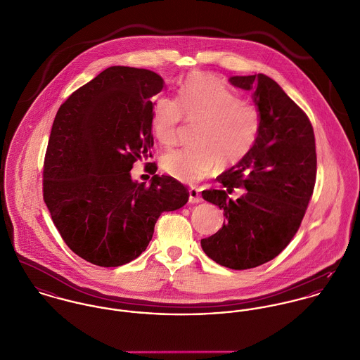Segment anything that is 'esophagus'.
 <instances>
[{"mask_svg": "<svg viewBox=\"0 0 360 360\" xmlns=\"http://www.w3.org/2000/svg\"><path fill=\"white\" fill-rule=\"evenodd\" d=\"M188 201H190V204H198V202H201L202 201V198H201V195H200V191L195 188V187H191L190 190H188Z\"/></svg>", "mask_w": 360, "mask_h": 360, "instance_id": "obj_1", "label": "esophagus"}]
</instances>
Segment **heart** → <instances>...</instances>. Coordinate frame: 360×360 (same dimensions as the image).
Returning <instances> with one entry per match:
<instances>
[{
	"label": "heart",
	"instance_id": "heart-1",
	"mask_svg": "<svg viewBox=\"0 0 360 360\" xmlns=\"http://www.w3.org/2000/svg\"><path fill=\"white\" fill-rule=\"evenodd\" d=\"M183 119L198 123L194 147L173 150L160 159L162 169L181 183H197L216 166H231L248 154L260 131V112L243 101L219 79L193 75L180 87L177 100L160 96L151 110V131L162 147L176 143Z\"/></svg>",
	"mask_w": 360,
	"mask_h": 360
}]
</instances>
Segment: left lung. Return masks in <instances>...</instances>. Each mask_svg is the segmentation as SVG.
<instances>
[{"label":"left lung","instance_id":"left-lung-1","mask_svg":"<svg viewBox=\"0 0 360 360\" xmlns=\"http://www.w3.org/2000/svg\"><path fill=\"white\" fill-rule=\"evenodd\" d=\"M234 87L254 91L260 131L252 150L216 180L219 190L202 198L226 216L223 227L201 240L216 263L245 270L277 257L292 240L305 216L316 181L313 127L304 110L269 76H231ZM236 188L245 194L231 200Z\"/></svg>","mask_w":360,"mask_h":360}]
</instances>
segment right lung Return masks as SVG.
<instances>
[{"label": "right lung", "mask_w": 360, "mask_h": 360, "mask_svg": "<svg viewBox=\"0 0 360 360\" xmlns=\"http://www.w3.org/2000/svg\"><path fill=\"white\" fill-rule=\"evenodd\" d=\"M163 79L148 69L110 66L56 112L44 160L43 193L66 245L84 260L117 267L148 247L158 217L188 201L187 188L155 174L131 179L154 147L151 110Z\"/></svg>", "instance_id": "obj_1"}]
</instances>
